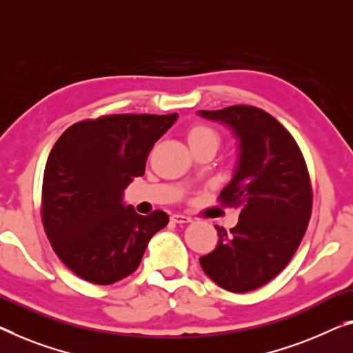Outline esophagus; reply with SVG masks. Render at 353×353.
<instances>
[{
	"instance_id": "34e87169",
	"label": "esophagus",
	"mask_w": 353,
	"mask_h": 353,
	"mask_svg": "<svg viewBox=\"0 0 353 353\" xmlns=\"http://www.w3.org/2000/svg\"><path fill=\"white\" fill-rule=\"evenodd\" d=\"M171 220L174 223H188V222H192V219L188 217V215H183V214H172L171 215Z\"/></svg>"
}]
</instances>
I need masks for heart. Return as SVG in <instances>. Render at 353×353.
Instances as JSON below:
<instances>
[{
    "label": "heart",
    "instance_id": "b5f03b06",
    "mask_svg": "<svg viewBox=\"0 0 353 353\" xmlns=\"http://www.w3.org/2000/svg\"><path fill=\"white\" fill-rule=\"evenodd\" d=\"M187 141L188 144L198 145V144H214L219 145V136L212 128H209L206 125H194L188 130L187 133Z\"/></svg>",
    "mask_w": 353,
    "mask_h": 353
}]
</instances>
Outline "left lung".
<instances>
[{
  "label": "left lung",
  "mask_w": 353,
  "mask_h": 353,
  "mask_svg": "<svg viewBox=\"0 0 353 353\" xmlns=\"http://www.w3.org/2000/svg\"><path fill=\"white\" fill-rule=\"evenodd\" d=\"M231 130L238 161L219 199L241 209L234 228L219 231L217 247L199 259L225 290L245 293L274 279L301 243L312 212L311 181L293 136L265 110L230 106L198 110Z\"/></svg>",
  "instance_id": "1"
}]
</instances>
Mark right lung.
I'll return each instance as SVG.
<instances>
[{
  "label": "right lung",
  "instance_id": "1",
  "mask_svg": "<svg viewBox=\"0 0 353 353\" xmlns=\"http://www.w3.org/2000/svg\"><path fill=\"white\" fill-rule=\"evenodd\" d=\"M177 114H115L71 125L52 149L42 181V223L59 259L79 277L110 285L138 270L170 217L139 215L123 192L145 171L152 147Z\"/></svg>",
  "mask_w": 353,
  "mask_h": 353
}]
</instances>
